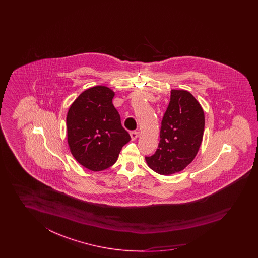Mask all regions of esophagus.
I'll return each mask as SVG.
<instances>
[{"mask_svg": "<svg viewBox=\"0 0 258 258\" xmlns=\"http://www.w3.org/2000/svg\"><path fill=\"white\" fill-rule=\"evenodd\" d=\"M130 136H131L132 139L135 140V139H137V137H139V132L132 131L131 133H130Z\"/></svg>", "mask_w": 258, "mask_h": 258, "instance_id": "esophagus-1", "label": "esophagus"}]
</instances>
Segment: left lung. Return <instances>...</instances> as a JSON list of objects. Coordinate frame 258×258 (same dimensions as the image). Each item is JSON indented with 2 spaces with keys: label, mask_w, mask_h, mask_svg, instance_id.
<instances>
[{
  "label": "left lung",
  "mask_w": 258,
  "mask_h": 258,
  "mask_svg": "<svg viewBox=\"0 0 258 258\" xmlns=\"http://www.w3.org/2000/svg\"><path fill=\"white\" fill-rule=\"evenodd\" d=\"M205 115L201 105L186 90H171L160 127L156 152L146 157L149 168L170 175L186 168L197 156L203 138Z\"/></svg>",
  "instance_id": "1"
}]
</instances>
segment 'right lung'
<instances>
[{
    "instance_id": "obj_1",
    "label": "right lung",
    "mask_w": 258,
    "mask_h": 258,
    "mask_svg": "<svg viewBox=\"0 0 258 258\" xmlns=\"http://www.w3.org/2000/svg\"><path fill=\"white\" fill-rule=\"evenodd\" d=\"M114 92L97 86L80 94L67 113V138L71 153L85 168L100 171L110 168L121 148L130 141L121 117L112 104Z\"/></svg>"
}]
</instances>
